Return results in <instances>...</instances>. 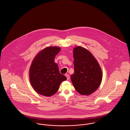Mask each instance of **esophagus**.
Here are the masks:
<instances>
[{
  "mask_svg": "<svg viewBox=\"0 0 130 130\" xmlns=\"http://www.w3.org/2000/svg\"><path fill=\"white\" fill-rule=\"evenodd\" d=\"M65 76H66L67 80H69V79H70V75L68 74H65Z\"/></svg>",
  "mask_w": 130,
  "mask_h": 130,
  "instance_id": "1",
  "label": "esophagus"
}]
</instances>
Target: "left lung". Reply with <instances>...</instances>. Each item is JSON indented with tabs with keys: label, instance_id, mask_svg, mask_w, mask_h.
I'll use <instances>...</instances> for the list:
<instances>
[{
	"label": "left lung",
	"instance_id": "left-lung-1",
	"mask_svg": "<svg viewBox=\"0 0 130 130\" xmlns=\"http://www.w3.org/2000/svg\"><path fill=\"white\" fill-rule=\"evenodd\" d=\"M74 73L71 78L75 89L82 95H89L99 87L102 71L99 63L87 50L78 46L74 49Z\"/></svg>",
	"mask_w": 130,
	"mask_h": 130
}]
</instances>
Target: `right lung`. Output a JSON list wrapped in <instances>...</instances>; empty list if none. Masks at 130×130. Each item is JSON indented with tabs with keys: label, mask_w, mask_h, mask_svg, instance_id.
I'll return each mask as SVG.
<instances>
[{
	"label": "right lung",
	"mask_w": 130,
	"mask_h": 130,
	"mask_svg": "<svg viewBox=\"0 0 130 130\" xmlns=\"http://www.w3.org/2000/svg\"><path fill=\"white\" fill-rule=\"evenodd\" d=\"M61 49L49 47L42 50L35 57L30 69V80L35 90L46 96L54 95L66 77L59 72L55 58Z\"/></svg>",
	"instance_id": "right-lung-1"
}]
</instances>
